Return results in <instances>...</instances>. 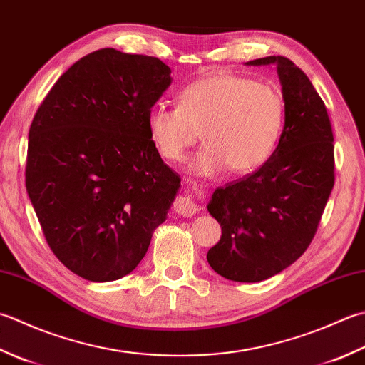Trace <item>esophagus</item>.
Here are the masks:
<instances>
[{"mask_svg": "<svg viewBox=\"0 0 365 365\" xmlns=\"http://www.w3.org/2000/svg\"><path fill=\"white\" fill-rule=\"evenodd\" d=\"M174 210L182 217H195L199 212V207L190 196H180L177 197V201L174 202Z\"/></svg>", "mask_w": 365, "mask_h": 365, "instance_id": "34e87169", "label": "esophagus"}]
</instances>
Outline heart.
<instances>
[{
	"label": "heart",
	"instance_id": "heart-1",
	"mask_svg": "<svg viewBox=\"0 0 365 365\" xmlns=\"http://www.w3.org/2000/svg\"><path fill=\"white\" fill-rule=\"evenodd\" d=\"M284 125V101L274 87L234 74H213L190 83L178 106L148 110L150 139L164 160L178 161L202 131L204 148L190 163L192 174L210 177L230 168L248 174L267 163Z\"/></svg>",
	"mask_w": 365,
	"mask_h": 365
}]
</instances>
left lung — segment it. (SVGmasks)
Returning a JSON list of instances; mask_svg holds the SVG:
<instances>
[{
	"instance_id": "8db88e82",
	"label": "left lung",
	"mask_w": 365,
	"mask_h": 365,
	"mask_svg": "<svg viewBox=\"0 0 365 365\" xmlns=\"http://www.w3.org/2000/svg\"><path fill=\"white\" fill-rule=\"evenodd\" d=\"M245 64L277 66L284 126L267 163L213 191L207 210L221 239L207 261L227 280L255 283L280 274L310 245L334 188V135L323 99L294 63L266 56Z\"/></svg>"
}]
</instances>
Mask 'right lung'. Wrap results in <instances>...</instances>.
<instances>
[{
    "mask_svg": "<svg viewBox=\"0 0 365 365\" xmlns=\"http://www.w3.org/2000/svg\"><path fill=\"white\" fill-rule=\"evenodd\" d=\"M155 56L101 48L48 91L28 134L25 185L53 255L90 282L144 258L180 188L150 139L147 115L169 88Z\"/></svg>",
    "mask_w": 365,
    "mask_h": 365,
    "instance_id": "obj_1",
    "label": "right lung"
}]
</instances>
